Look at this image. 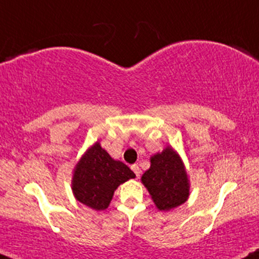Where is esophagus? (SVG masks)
I'll return each instance as SVG.
<instances>
[{"instance_id":"esophagus-1","label":"esophagus","mask_w":259,"mask_h":259,"mask_svg":"<svg viewBox=\"0 0 259 259\" xmlns=\"http://www.w3.org/2000/svg\"><path fill=\"white\" fill-rule=\"evenodd\" d=\"M132 169H133V172H134L135 173V176H136V177H140V167H139L138 166V164H133V166H132Z\"/></svg>"}]
</instances>
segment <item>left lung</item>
Instances as JSON below:
<instances>
[{
  "label": "left lung",
  "instance_id": "obj_1",
  "mask_svg": "<svg viewBox=\"0 0 259 259\" xmlns=\"http://www.w3.org/2000/svg\"><path fill=\"white\" fill-rule=\"evenodd\" d=\"M151 166L141 176V183L160 211H169L189 198V177L180 153L172 146L150 157Z\"/></svg>",
  "mask_w": 259,
  "mask_h": 259
}]
</instances>
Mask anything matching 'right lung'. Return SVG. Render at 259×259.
Listing matches in <instances>:
<instances>
[{
  "mask_svg": "<svg viewBox=\"0 0 259 259\" xmlns=\"http://www.w3.org/2000/svg\"><path fill=\"white\" fill-rule=\"evenodd\" d=\"M132 178H135V173L96 141L73 167L71 188L79 203L98 211L106 210L115 189Z\"/></svg>",
  "mask_w": 259,
  "mask_h": 259,
  "instance_id": "add662e5",
  "label": "right lung"
}]
</instances>
